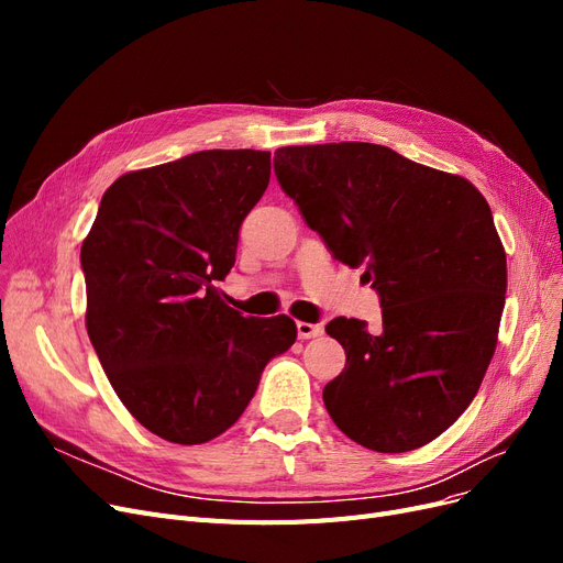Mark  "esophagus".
<instances>
[{"instance_id":"obj_1","label":"esophagus","mask_w":563,"mask_h":563,"mask_svg":"<svg viewBox=\"0 0 563 563\" xmlns=\"http://www.w3.org/2000/svg\"><path fill=\"white\" fill-rule=\"evenodd\" d=\"M296 329H298L300 340H310V338H317V335L323 333L321 323H310V321H298Z\"/></svg>"}]
</instances>
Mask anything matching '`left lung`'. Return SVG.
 Wrapping results in <instances>:
<instances>
[{
    "instance_id": "1",
    "label": "left lung",
    "mask_w": 563,
    "mask_h": 563,
    "mask_svg": "<svg viewBox=\"0 0 563 563\" xmlns=\"http://www.w3.org/2000/svg\"><path fill=\"white\" fill-rule=\"evenodd\" d=\"M275 174L335 258L366 269L383 305L378 333L329 321L347 356L323 387L329 416L378 453L430 444L472 404L498 343L507 261L484 195L373 143L279 147Z\"/></svg>"
}]
</instances>
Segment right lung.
I'll return each instance as SVG.
<instances>
[{
    "label": "right lung",
    "instance_id": "obj_1",
    "mask_svg": "<svg viewBox=\"0 0 563 563\" xmlns=\"http://www.w3.org/2000/svg\"><path fill=\"white\" fill-rule=\"evenodd\" d=\"M267 183L261 150H203L129 172L81 244L100 366L129 413L174 444L230 430L265 364L296 343L291 317H242L218 288Z\"/></svg>",
    "mask_w": 563,
    "mask_h": 563
}]
</instances>
